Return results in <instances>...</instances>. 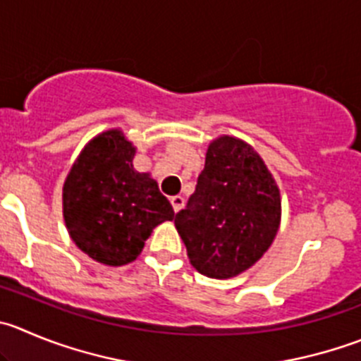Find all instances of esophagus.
Instances as JSON below:
<instances>
[{
  "mask_svg": "<svg viewBox=\"0 0 361 361\" xmlns=\"http://www.w3.org/2000/svg\"><path fill=\"white\" fill-rule=\"evenodd\" d=\"M170 202H171V207H173L175 212L180 211V209L184 207V204H186L184 197H180V195H175V197H171Z\"/></svg>",
  "mask_w": 361,
  "mask_h": 361,
  "instance_id": "esophagus-1",
  "label": "esophagus"
}]
</instances>
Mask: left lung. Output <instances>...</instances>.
Returning a JSON list of instances; mask_svg holds the SVG:
<instances>
[{
  "label": "left lung",
  "instance_id": "1",
  "mask_svg": "<svg viewBox=\"0 0 361 361\" xmlns=\"http://www.w3.org/2000/svg\"><path fill=\"white\" fill-rule=\"evenodd\" d=\"M280 190L262 157L243 140L219 136L175 228L198 273L232 278L250 269L280 226Z\"/></svg>",
  "mask_w": 361,
  "mask_h": 361
}]
</instances>
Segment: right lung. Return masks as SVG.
Instances as JSON below:
<instances>
[{"label":"right lung","mask_w":361,"mask_h":361,"mask_svg":"<svg viewBox=\"0 0 361 361\" xmlns=\"http://www.w3.org/2000/svg\"><path fill=\"white\" fill-rule=\"evenodd\" d=\"M136 147L120 129L87 143L63 184V219L81 252L106 266H123L142 253L173 209L150 173L133 166Z\"/></svg>","instance_id":"obj_1"}]
</instances>
